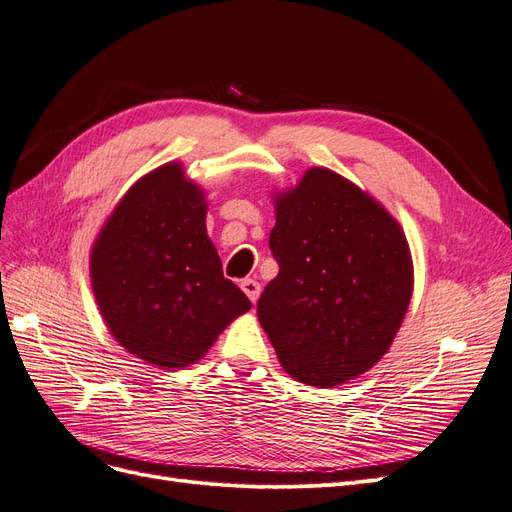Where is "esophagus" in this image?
<instances>
[{
  "label": "esophagus",
  "mask_w": 512,
  "mask_h": 512,
  "mask_svg": "<svg viewBox=\"0 0 512 512\" xmlns=\"http://www.w3.org/2000/svg\"><path fill=\"white\" fill-rule=\"evenodd\" d=\"M241 290L245 292V296H248L252 302L258 300V294H260V283L256 279H243L241 281Z\"/></svg>",
  "instance_id": "esophagus-1"
}]
</instances>
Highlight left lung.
Segmentation results:
<instances>
[{"label":"left lung","instance_id":"8db88e82","mask_svg":"<svg viewBox=\"0 0 512 512\" xmlns=\"http://www.w3.org/2000/svg\"><path fill=\"white\" fill-rule=\"evenodd\" d=\"M275 208L279 273L258 319L285 372L330 388L391 349L414 288L410 248L399 222L332 170L311 168Z\"/></svg>","mask_w":512,"mask_h":512}]
</instances>
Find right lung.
<instances>
[{"instance_id": "obj_1", "label": "right lung", "mask_w": 512, "mask_h": 512, "mask_svg": "<svg viewBox=\"0 0 512 512\" xmlns=\"http://www.w3.org/2000/svg\"><path fill=\"white\" fill-rule=\"evenodd\" d=\"M98 309L138 359L185 367L252 306L222 275L206 233V201L168 163L140 178L102 227L90 260Z\"/></svg>"}]
</instances>
